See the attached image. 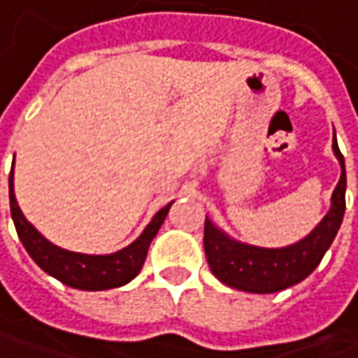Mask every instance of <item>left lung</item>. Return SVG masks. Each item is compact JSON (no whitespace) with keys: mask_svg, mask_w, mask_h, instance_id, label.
I'll return each mask as SVG.
<instances>
[{"mask_svg":"<svg viewBox=\"0 0 358 358\" xmlns=\"http://www.w3.org/2000/svg\"><path fill=\"white\" fill-rule=\"evenodd\" d=\"M333 153L341 165V179L331 197V209L307 237L293 245L268 249L241 243L229 237L209 217H205V255L211 273L219 281L239 291L265 295L293 287L317 268L337 237L345 217L347 171L337 141H333Z\"/></svg>","mask_w":358,"mask_h":358,"instance_id":"1","label":"left lung"}]
</instances>
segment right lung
<instances>
[{"label":"right lung","mask_w":358,"mask_h":358,"mask_svg":"<svg viewBox=\"0 0 358 358\" xmlns=\"http://www.w3.org/2000/svg\"><path fill=\"white\" fill-rule=\"evenodd\" d=\"M173 201L159 209L143 229V233L131 245L119 249L115 253L87 255L67 251L48 241L21 213L15 191H13V167L9 173V207L11 219L15 223V231L20 235L25 251L48 275L55 277L67 287L81 291H107L133 281L143 267L145 257L149 251L151 241L155 239L157 231L163 225L165 217L171 209Z\"/></svg>","instance_id":"obj_1"}]
</instances>
